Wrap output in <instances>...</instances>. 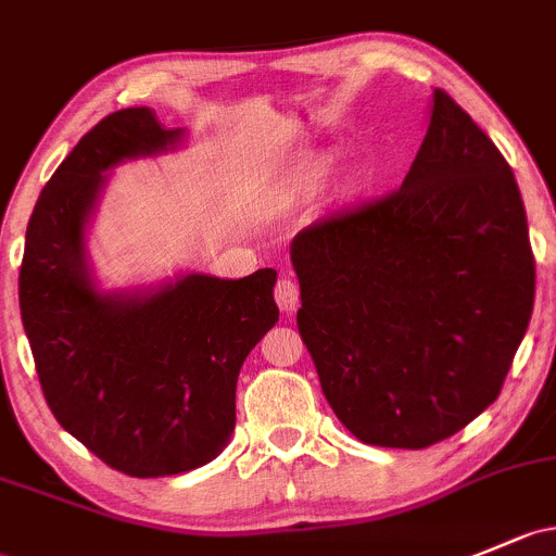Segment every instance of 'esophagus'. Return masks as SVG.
Wrapping results in <instances>:
<instances>
[{
  "label": "esophagus",
  "mask_w": 556,
  "mask_h": 556,
  "mask_svg": "<svg viewBox=\"0 0 556 556\" xmlns=\"http://www.w3.org/2000/svg\"><path fill=\"white\" fill-rule=\"evenodd\" d=\"M274 298H277V303L282 312H295L298 301H301V290H298L295 279H290V277L279 279L277 288H274Z\"/></svg>",
  "instance_id": "34e87169"
}]
</instances>
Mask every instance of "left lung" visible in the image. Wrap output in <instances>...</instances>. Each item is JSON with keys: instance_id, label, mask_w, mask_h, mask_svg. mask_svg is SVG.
I'll return each mask as SVG.
<instances>
[{"instance_id": "1", "label": "left lung", "mask_w": 556, "mask_h": 556, "mask_svg": "<svg viewBox=\"0 0 556 556\" xmlns=\"http://www.w3.org/2000/svg\"><path fill=\"white\" fill-rule=\"evenodd\" d=\"M400 189L295 233L298 332L365 445L420 450L493 405L533 314L509 162L445 90Z\"/></svg>"}]
</instances>
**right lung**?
<instances>
[{
  "label": "right lung",
  "mask_w": 556,
  "mask_h": 556,
  "mask_svg": "<svg viewBox=\"0 0 556 556\" xmlns=\"http://www.w3.org/2000/svg\"><path fill=\"white\" fill-rule=\"evenodd\" d=\"M151 109L98 122L34 204L17 295L52 416L111 469L170 477L229 442L244 356L279 319L277 271L244 279L189 274L151 295H101L85 263V220L103 170L165 151Z\"/></svg>",
  "instance_id": "obj_1"
}]
</instances>
